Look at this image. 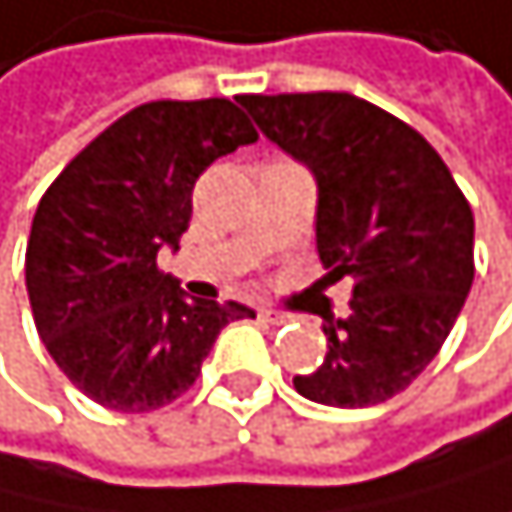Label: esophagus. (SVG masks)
<instances>
[{"instance_id":"34e87169","label":"esophagus","mask_w":512,"mask_h":512,"mask_svg":"<svg viewBox=\"0 0 512 512\" xmlns=\"http://www.w3.org/2000/svg\"><path fill=\"white\" fill-rule=\"evenodd\" d=\"M258 321L261 324H270V327H280L289 318H286V314H280V311H273V308H258Z\"/></svg>"}]
</instances>
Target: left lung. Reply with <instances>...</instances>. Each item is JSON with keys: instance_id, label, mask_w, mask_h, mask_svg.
I'll use <instances>...</instances> for the list:
<instances>
[{"instance_id": "1", "label": "left lung", "mask_w": 512, "mask_h": 512, "mask_svg": "<svg viewBox=\"0 0 512 512\" xmlns=\"http://www.w3.org/2000/svg\"><path fill=\"white\" fill-rule=\"evenodd\" d=\"M264 135L318 182L327 280H352L346 318H327L305 400L362 409L406 390L441 352L472 289L475 220L437 150L352 94H245Z\"/></svg>"}]
</instances>
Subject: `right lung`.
I'll return each mask as SVG.
<instances>
[{
	"mask_svg": "<svg viewBox=\"0 0 512 512\" xmlns=\"http://www.w3.org/2000/svg\"><path fill=\"white\" fill-rule=\"evenodd\" d=\"M258 141L223 100H157L125 112L71 160L34 213L24 258L30 311L65 377L116 412L160 409L198 381L239 302L185 299L160 273L179 248L201 172Z\"/></svg>",
	"mask_w": 512,
	"mask_h": 512,
	"instance_id": "right-lung-1",
	"label": "right lung"
}]
</instances>
